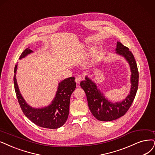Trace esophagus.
Returning a JSON list of instances; mask_svg holds the SVG:
<instances>
[{
	"label": "esophagus",
	"instance_id": "1",
	"mask_svg": "<svg viewBox=\"0 0 155 155\" xmlns=\"http://www.w3.org/2000/svg\"><path fill=\"white\" fill-rule=\"evenodd\" d=\"M82 76L81 75H77L76 77H75V82L77 84H80V82H81L82 81Z\"/></svg>",
	"mask_w": 155,
	"mask_h": 155
}]
</instances>
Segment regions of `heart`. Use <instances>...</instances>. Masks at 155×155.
Here are the masks:
<instances>
[{
    "mask_svg": "<svg viewBox=\"0 0 155 155\" xmlns=\"http://www.w3.org/2000/svg\"><path fill=\"white\" fill-rule=\"evenodd\" d=\"M91 51H92V53H94V49H92V50H91Z\"/></svg>",
    "mask_w": 155,
    "mask_h": 155,
    "instance_id": "obj_1",
    "label": "heart"
}]
</instances>
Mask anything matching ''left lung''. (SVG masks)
Here are the masks:
<instances>
[{
	"label": "left lung",
	"instance_id": "left-lung-1",
	"mask_svg": "<svg viewBox=\"0 0 155 155\" xmlns=\"http://www.w3.org/2000/svg\"><path fill=\"white\" fill-rule=\"evenodd\" d=\"M116 53L124 57L130 67L131 89L124 100L112 103L108 100L88 77L81 82V86L86 94L91 112L99 121H111L122 117L128 110L135 97L139 85V71L133 54L121 43L117 42Z\"/></svg>",
	"mask_w": 155,
	"mask_h": 155
}]
</instances>
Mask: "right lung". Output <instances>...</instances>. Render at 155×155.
Instances as JSON below:
<instances>
[{
  "instance_id": "right-lung-1",
  "label": "right lung",
  "mask_w": 155,
  "mask_h": 155,
  "mask_svg": "<svg viewBox=\"0 0 155 155\" xmlns=\"http://www.w3.org/2000/svg\"><path fill=\"white\" fill-rule=\"evenodd\" d=\"M33 51L26 48L20 56V59L24 58L27 55L32 53ZM18 64L15 65L14 70L15 90L18 103L25 116L40 127L57 129L61 127L68 119L70 110V97L76 88L74 77L63 80L59 84L55 97L51 104L43 108H35L28 105L23 98L17 84L16 73Z\"/></svg>"
}]
</instances>
